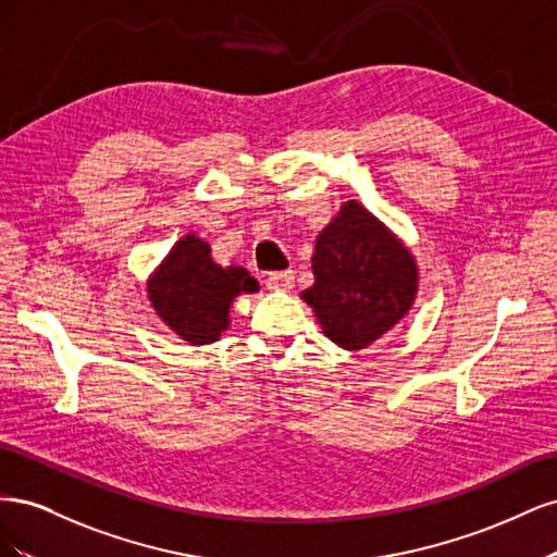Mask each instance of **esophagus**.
Returning <instances> with one entry per match:
<instances>
[{"instance_id":"1","label":"esophagus","mask_w":557,"mask_h":557,"mask_svg":"<svg viewBox=\"0 0 557 557\" xmlns=\"http://www.w3.org/2000/svg\"><path fill=\"white\" fill-rule=\"evenodd\" d=\"M293 281H295V276H293V272L288 269V272H272V274H267L264 285H267L269 290L285 293V290L293 288Z\"/></svg>"}]
</instances>
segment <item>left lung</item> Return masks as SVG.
Masks as SVG:
<instances>
[{
  "mask_svg": "<svg viewBox=\"0 0 557 557\" xmlns=\"http://www.w3.org/2000/svg\"><path fill=\"white\" fill-rule=\"evenodd\" d=\"M315 283L301 293L320 327L346 350L367 348L411 309L418 269L409 248L356 199L318 234Z\"/></svg>",
  "mask_w": 557,
  "mask_h": 557,
  "instance_id": "8db88e82",
  "label": "left lung"
}]
</instances>
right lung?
<instances>
[{"mask_svg":"<svg viewBox=\"0 0 557 557\" xmlns=\"http://www.w3.org/2000/svg\"><path fill=\"white\" fill-rule=\"evenodd\" d=\"M258 281L244 267H218L211 248L185 234L148 281V299L158 315L193 346L215 342L230 325V305L256 293Z\"/></svg>","mask_w":557,"mask_h":557,"instance_id":"right-lung-1","label":"right lung"}]
</instances>
